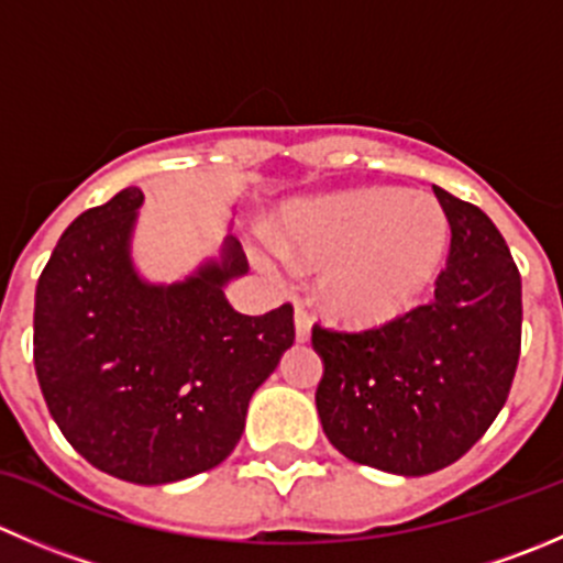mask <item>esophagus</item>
Listing matches in <instances>:
<instances>
[{"label": "esophagus", "mask_w": 563, "mask_h": 563, "mask_svg": "<svg viewBox=\"0 0 563 563\" xmlns=\"http://www.w3.org/2000/svg\"><path fill=\"white\" fill-rule=\"evenodd\" d=\"M294 327H297V341H308L310 338V316L308 310H294Z\"/></svg>", "instance_id": "34e87169"}]
</instances>
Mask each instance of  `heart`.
<instances>
[{
	"mask_svg": "<svg viewBox=\"0 0 563 563\" xmlns=\"http://www.w3.org/2000/svg\"><path fill=\"white\" fill-rule=\"evenodd\" d=\"M286 244L327 264L321 291L341 319L374 324L407 313L432 286L449 220L429 195L368 189L291 209Z\"/></svg>",
	"mask_w": 563,
	"mask_h": 563,
	"instance_id": "b5f03b06",
	"label": "heart"
}]
</instances>
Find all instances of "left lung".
Returning a JSON list of instances; mask_svg holds the SVG:
<instances>
[{
  "instance_id": "obj_1",
  "label": "left lung",
  "mask_w": 563,
  "mask_h": 563,
  "mask_svg": "<svg viewBox=\"0 0 563 563\" xmlns=\"http://www.w3.org/2000/svg\"><path fill=\"white\" fill-rule=\"evenodd\" d=\"M434 195L451 225L434 297L371 330L313 324L327 440L396 476L465 456L498 418L520 360L522 283L504 236L478 206L440 187Z\"/></svg>"
}]
</instances>
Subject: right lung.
<instances>
[{"instance_id": "right-lung-1", "label": "right lung", "mask_w": 563, "mask_h": 563, "mask_svg": "<svg viewBox=\"0 0 563 563\" xmlns=\"http://www.w3.org/2000/svg\"><path fill=\"white\" fill-rule=\"evenodd\" d=\"M140 206L129 187L65 228L35 288L32 346L48 412L92 467L170 484L236 449L250 398L294 343V308H231L222 288L247 272L233 236L184 283H145L131 266Z\"/></svg>"}]
</instances>
